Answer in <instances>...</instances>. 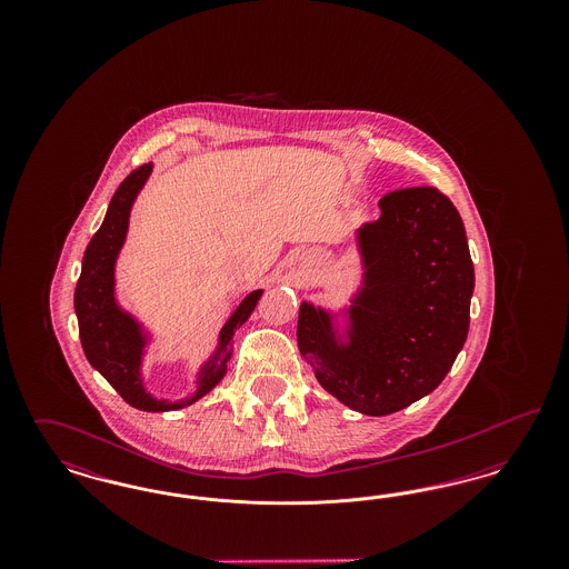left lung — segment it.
<instances>
[{"label": "left lung", "instance_id": "left-lung-1", "mask_svg": "<svg viewBox=\"0 0 569 569\" xmlns=\"http://www.w3.org/2000/svg\"><path fill=\"white\" fill-rule=\"evenodd\" d=\"M378 221L358 230L362 288L348 309V343L332 316L309 302L298 313V350L343 406L395 413L433 392L469 330L473 262L457 207L437 188H403L379 200Z\"/></svg>", "mask_w": 569, "mask_h": 569}]
</instances>
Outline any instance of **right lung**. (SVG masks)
<instances>
[{
	"instance_id": "right-lung-1",
	"label": "right lung",
	"mask_w": 569,
	"mask_h": 569,
	"mask_svg": "<svg viewBox=\"0 0 569 569\" xmlns=\"http://www.w3.org/2000/svg\"><path fill=\"white\" fill-rule=\"evenodd\" d=\"M151 170L153 163L136 168L114 191L100 230L84 249L81 277L74 290V309L87 360L107 378L110 386L121 395V399L142 411H170L191 406L209 390H213L219 379L223 378L228 360L232 356V335L251 316L262 297V290H253L251 295H247L221 328L219 348L213 358L200 369L193 397L179 403H168L153 399L144 390L140 365L142 350L147 346V335L134 318L126 313L114 300V262L128 234L130 211L136 196L142 190Z\"/></svg>"
}]
</instances>
